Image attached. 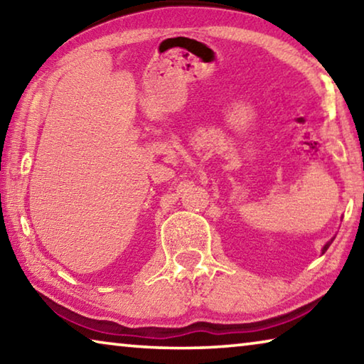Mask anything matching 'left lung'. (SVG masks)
Here are the masks:
<instances>
[{
	"label": "left lung",
	"instance_id": "1",
	"mask_svg": "<svg viewBox=\"0 0 364 364\" xmlns=\"http://www.w3.org/2000/svg\"><path fill=\"white\" fill-rule=\"evenodd\" d=\"M332 241H334V239H331V241H329L328 244H326V245H324V247H323V254H324V252H326V250H328V249H329V245L332 244Z\"/></svg>",
	"mask_w": 364,
	"mask_h": 364
}]
</instances>
